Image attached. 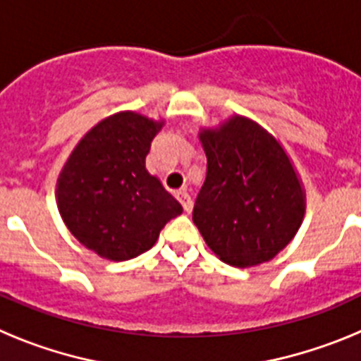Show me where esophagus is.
I'll return each mask as SVG.
<instances>
[{
    "mask_svg": "<svg viewBox=\"0 0 361 361\" xmlns=\"http://www.w3.org/2000/svg\"><path fill=\"white\" fill-rule=\"evenodd\" d=\"M175 197L178 199V202L183 204L184 212L190 213L191 209H193V200H191V197H190V193H188V191H184V190L177 191V193H175Z\"/></svg>",
    "mask_w": 361,
    "mask_h": 361,
    "instance_id": "1",
    "label": "esophagus"
}]
</instances>
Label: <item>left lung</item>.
I'll return each instance as SVG.
<instances>
[{"label":"left lung","instance_id":"1","mask_svg":"<svg viewBox=\"0 0 361 361\" xmlns=\"http://www.w3.org/2000/svg\"><path fill=\"white\" fill-rule=\"evenodd\" d=\"M208 173L193 222L209 250L229 266L275 258L305 215V190L275 135L244 116L200 128Z\"/></svg>","mask_w":361,"mask_h":361}]
</instances>
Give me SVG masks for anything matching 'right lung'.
<instances>
[{
  "instance_id": "add662e5",
  "label": "right lung",
  "mask_w": 361,
  "mask_h": 361,
  "mask_svg": "<svg viewBox=\"0 0 361 361\" xmlns=\"http://www.w3.org/2000/svg\"><path fill=\"white\" fill-rule=\"evenodd\" d=\"M164 119L119 111L85 133L57 177L63 222L85 247L123 262L148 251L166 222L183 213L146 170V155Z\"/></svg>"
}]
</instances>
